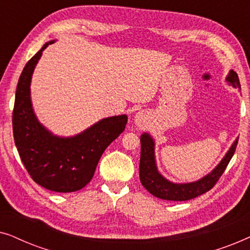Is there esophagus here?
<instances>
[{
	"label": "esophagus",
	"mask_w": 250,
	"mask_h": 250,
	"mask_svg": "<svg viewBox=\"0 0 250 250\" xmlns=\"http://www.w3.org/2000/svg\"><path fill=\"white\" fill-rule=\"evenodd\" d=\"M146 118H148V117H146V112L139 111L138 114L134 116V122H135V124H138V125L141 126V125H143L146 122Z\"/></svg>",
	"instance_id": "esophagus-1"
}]
</instances>
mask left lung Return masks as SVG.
Wrapping results in <instances>:
<instances>
[{
    "label": "left lung",
    "mask_w": 250,
    "mask_h": 250,
    "mask_svg": "<svg viewBox=\"0 0 250 250\" xmlns=\"http://www.w3.org/2000/svg\"><path fill=\"white\" fill-rule=\"evenodd\" d=\"M227 82L233 87L240 90V82L235 71L231 70L227 77ZM238 145V139L233 142L231 148L221 163L211 170L209 174L204 176L203 179L191 183L177 184L172 183L166 180L162 174L158 172L155 160V142L148 133H143L141 135V158H140V181L142 186L149 191L150 193L157 198L164 200L172 201H184L193 199L200 194H204L213 188L225 168L230 163L234 155L235 148Z\"/></svg>",
    "instance_id": "1"
}]
</instances>
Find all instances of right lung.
I'll return each instance as SVG.
<instances>
[{
  "instance_id": "right-lung-1",
  "label": "right lung",
  "mask_w": 250,
  "mask_h": 250,
  "mask_svg": "<svg viewBox=\"0 0 250 250\" xmlns=\"http://www.w3.org/2000/svg\"><path fill=\"white\" fill-rule=\"evenodd\" d=\"M45 43L26 63L17 85L12 114L13 138L21 162L30 177L41 187L56 192H74L92 180L105 148L127 124V116L101 119L71 138H59L47 131L34 114L30 81Z\"/></svg>"
}]
</instances>
